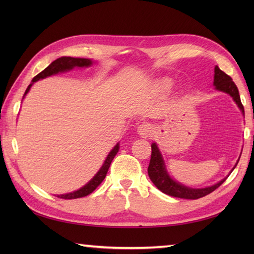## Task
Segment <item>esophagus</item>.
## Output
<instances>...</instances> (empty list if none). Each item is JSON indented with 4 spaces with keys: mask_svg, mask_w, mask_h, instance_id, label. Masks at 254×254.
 <instances>
[{
    "mask_svg": "<svg viewBox=\"0 0 254 254\" xmlns=\"http://www.w3.org/2000/svg\"><path fill=\"white\" fill-rule=\"evenodd\" d=\"M137 132L139 135H141L142 137H148L152 135L153 133V127L150 126L149 123H146V122H143L139 124V126L137 127Z\"/></svg>",
    "mask_w": 254,
    "mask_h": 254,
    "instance_id": "34e87169",
    "label": "esophagus"
}]
</instances>
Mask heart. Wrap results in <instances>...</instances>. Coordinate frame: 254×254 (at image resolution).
Masks as SVG:
<instances>
[{
	"instance_id": "1",
	"label": "heart",
	"mask_w": 254,
	"mask_h": 254,
	"mask_svg": "<svg viewBox=\"0 0 254 254\" xmlns=\"http://www.w3.org/2000/svg\"><path fill=\"white\" fill-rule=\"evenodd\" d=\"M160 86L163 89H169L171 87V80L168 78H165L160 82Z\"/></svg>"
}]
</instances>
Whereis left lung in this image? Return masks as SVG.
<instances>
[{"label":"left lung","mask_w":254,"mask_h":254,"mask_svg":"<svg viewBox=\"0 0 254 254\" xmlns=\"http://www.w3.org/2000/svg\"><path fill=\"white\" fill-rule=\"evenodd\" d=\"M214 85L217 90L224 91V93L229 94L231 97H233V99L236 101V104L238 105L240 110L245 115V109H244V106L241 104L238 88H237L236 84L233 82V78H231L229 75H227L225 72H223L218 66H215ZM238 161H237V164H238ZM236 166L234 167L233 170L236 168ZM147 171H148L149 179L152 180L154 185L158 188V190H160L165 194H168L170 196L187 198V199H196V198L207 195V194L212 193L213 191L216 190L218 187L222 186L224 181L228 178L227 176L226 178H224L222 181L216 183V185H214L212 187L203 188V189H192V188L183 186L181 183L171 179L170 176L168 175L164 163L163 156H161L156 143L152 144V156H150V161H149Z\"/></svg>","instance_id":"obj_1"}]
</instances>
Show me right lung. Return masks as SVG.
<instances>
[{"instance_id":"1","label":"right lung","mask_w":254,"mask_h":254,"mask_svg":"<svg viewBox=\"0 0 254 254\" xmlns=\"http://www.w3.org/2000/svg\"><path fill=\"white\" fill-rule=\"evenodd\" d=\"M91 63L93 62H91V60H89V59L71 58V57L59 58L56 61H53L49 66L46 67L44 71L40 72L39 74L36 75L34 78H32L31 84L28 86V87H27V89L25 91V95L28 93L32 84L37 82V80L48 77V76H51V75H55L59 72L68 71V69H72L75 66H78V67L89 66V65H91ZM118 152H119V144H117L116 146L113 147V149L109 153V155L107 156L105 163H104V165H102L100 170L97 172L96 176L87 183V185H85L83 188H80L77 191L66 193V194H61V195H58V197L64 198V199H72V198H78V197L86 196V195H88V194H90L91 192H94L96 190V188L98 187L102 181H104L107 172H108V170H109L111 161L113 160V158H115V156L117 155Z\"/></svg>"}]
</instances>
